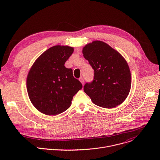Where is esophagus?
<instances>
[{"mask_svg": "<svg viewBox=\"0 0 160 160\" xmlns=\"http://www.w3.org/2000/svg\"><path fill=\"white\" fill-rule=\"evenodd\" d=\"M79 80H80V82L82 83V84L83 85V84H84V80H83V78L82 77H80V79H79Z\"/></svg>", "mask_w": 160, "mask_h": 160, "instance_id": "1", "label": "esophagus"}]
</instances>
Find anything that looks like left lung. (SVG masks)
I'll return each mask as SVG.
<instances>
[{
  "label": "left lung",
  "mask_w": 160,
  "mask_h": 160,
  "mask_svg": "<svg viewBox=\"0 0 160 160\" xmlns=\"http://www.w3.org/2000/svg\"><path fill=\"white\" fill-rule=\"evenodd\" d=\"M83 57L94 72V79L87 82L84 92L96 105L112 108L122 104L131 87V75L125 59L102 41H94L83 48Z\"/></svg>",
  "instance_id": "left-lung-1"
}]
</instances>
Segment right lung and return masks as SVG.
<instances>
[{"label":"right lung","mask_w":160,"mask_h":160,"mask_svg":"<svg viewBox=\"0 0 160 160\" xmlns=\"http://www.w3.org/2000/svg\"><path fill=\"white\" fill-rule=\"evenodd\" d=\"M73 48L56 45L45 51L34 62L28 75L27 91L33 105L48 115H57L69 108L82 84L65 62Z\"/></svg>","instance_id":"add662e5"}]
</instances>
